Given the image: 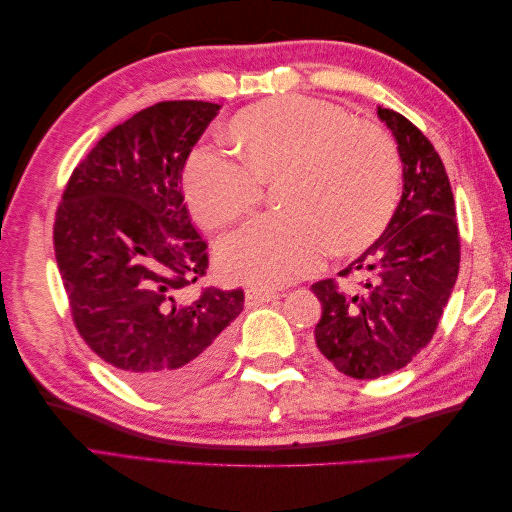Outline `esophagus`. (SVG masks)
Returning a JSON list of instances; mask_svg holds the SVG:
<instances>
[{
	"label": "esophagus",
	"instance_id": "34e87169",
	"mask_svg": "<svg viewBox=\"0 0 512 512\" xmlns=\"http://www.w3.org/2000/svg\"><path fill=\"white\" fill-rule=\"evenodd\" d=\"M277 297H280V292H275L271 288H260V286H252V288H247V292H245V299H247V303H250V305L269 303V301H273Z\"/></svg>",
	"mask_w": 512,
	"mask_h": 512
}]
</instances>
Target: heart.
Instances as JSON below:
<instances>
[{
  "label": "heart",
  "instance_id": "obj_1",
  "mask_svg": "<svg viewBox=\"0 0 512 512\" xmlns=\"http://www.w3.org/2000/svg\"><path fill=\"white\" fill-rule=\"evenodd\" d=\"M228 134L241 162L198 147L183 166V192L194 220L224 230L250 215L262 185L282 183L269 215L218 247L230 280L286 284L327 256H356L389 226L401 183L393 138L346 108L305 96H280L243 108Z\"/></svg>",
  "mask_w": 512,
  "mask_h": 512
}]
</instances>
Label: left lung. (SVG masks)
<instances>
[{
    "mask_svg": "<svg viewBox=\"0 0 512 512\" xmlns=\"http://www.w3.org/2000/svg\"><path fill=\"white\" fill-rule=\"evenodd\" d=\"M404 164V194L382 237L339 277H361L344 292L335 280L312 286L322 303L316 346L335 369L374 380L406 367L438 329L461 258L455 198L444 164L410 119L378 106Z\"/></svg>",
    "mask_w": 512,
    "mask_h": 512,
    "instance_id": "1",
    "label": "left lung"
}]
</instances>
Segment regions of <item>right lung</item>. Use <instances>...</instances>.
Instances as JSON below:
<instances>
[{
  "label": "right lung",
  "instance_id": "1",
  "mask_svg": "<svg viewBox=\"0 0 512 512\" xmlns=\"http://www.w3.org/2000/svg\"><path fill=\"white\" fill-rule=\"evenodd\" d=\"M220 104L170 100L119 123L72 170L53 243L74 327L104 363L151 395L205 382L226 356L241 288H185L207 275V241L181 173Z\"/></svg>",
  "mask_w": 512,
  "mask_h": 512
}]
</instances>
